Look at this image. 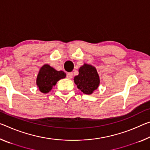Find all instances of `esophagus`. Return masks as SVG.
I'll return each mask as SVG.
<instances>
[{
    "mask_svg": "<svg viewBox=\"0 0 150 150\" xmlns=\"http://www.w3.org/2000/svg\"><path fill=\"white\" fill-rule=\"evenodd\" d=\"M67 77L68 79H71V78L73 77V73H67Z\"/></svg>",
    "mask_w": 150,
    "mask_h": 150,
    "instance_id": "34e87169",
    "label": "esophagus"
}]
</instances>
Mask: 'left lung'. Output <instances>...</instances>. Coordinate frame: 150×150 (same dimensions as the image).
<instances>
[{"mask_svg":"<svg viewBox=\"0 0 150 150\" xmlns=\"http://www.w3.org/2000/svg\"><path fill=\"white\" fill-rule=\"evenodd\" d=\"M74 83L83 93L91 95L98 88L100 83L99 75L96 68L84 63L79 69V75L75 76Z\"/></svg>","mask_w":150,"mask_h":150,"instance_id":"obj_1","label":"left lung"}]
</instances>
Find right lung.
I'll use <instances>...</instances> for the list:
<instances>
[{
    "mask_svg": "<svg viewBox=\"0 0 150 150\" xmlns=\"http://www.w3.org/2000/svg\"><path fill=\"white\" fill-rule=\"evenodd\" d=\"M66 77L63 71H57L48 64L42 65L38 73L36 84L42 93H49L56 85L58 81Z\"/></svg>",
    "mask_w": 150,
    "mask_h": 150,
    "instance_id": "right-lung-1",
    "label": "right lung"
}]
</instances>
